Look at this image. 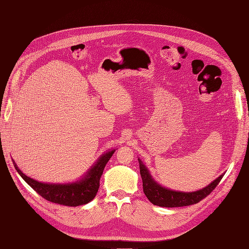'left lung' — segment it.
<instances>
[{
	"label": "left lung",
	"mask_w": 249,
	"mask_h": 249,
	"mask_svg": "<svg viewBox=\"0 0 249 249\" xmlns=\"http://www.w3.org/2000/svg\"><path fill=\"white\" fill-rule=\"evenodd\" d=\"M140 167V176L142 178L143 192L146 195L148 200L156 206L165 207V208H176V207H185L191 206L194 203L199 202L201 199L207 197L212 192L216 186L219 184L224 175L218 177L214 182L202 188L200 190L194 192H182L167 189L158 184L156 180L150 176L148 169L143 162L138 159Z\"/></svg>",
	"instance_id": "left-lung-1"
}]
</instances>
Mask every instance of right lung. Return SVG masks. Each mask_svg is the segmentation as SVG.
<instances>
[{
    "instance_id": "obj_1",
    "label": "right lung",
    "mask_w": 249,
    "mask_h": 249,
    "mask_svg": "<svg viewBox=\"0 0 249 249\" xmlns=\"http://www.w3.org/2000/svg\"><path fill=\"white\" fill-rule=\"evenodd\" d=\"M114 152L115 149H112L101 156L93 166L86 172L84 178L70 184H48L38 182V180L24 175L18 167L17 163L13 160L12 161L19 176L43 198L54 203H58V205L77 207L86 205L95 197L97 190L100 188V179L104 168Z\"/></svg>"
}]
</instances>
